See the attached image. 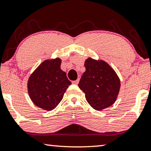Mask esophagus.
<instances>
[{"label":"esophagus","instance_id":"1","mask_svg":"<svg viewBox=\"0 0 151 151\" xmlns=\"http://www.w3.org/2000/svg\"><path fill=\"white\" fill-rule=\"evenodd\" d=\"M79 83V78L77 79V80H76L75 81H73V83L75 84H78Z\"/></svg>","mask_w":151,"mask_h":151}]
</instances>
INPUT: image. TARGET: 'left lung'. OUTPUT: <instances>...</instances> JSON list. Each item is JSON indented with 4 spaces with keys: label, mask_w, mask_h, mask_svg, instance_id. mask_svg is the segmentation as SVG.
<instances>
[{
    "label": "left lung",
    "mask_w": 151,
    "mask_h": 151,
    "mask_svg": "<svg viewBox=\"0 0 151 151\" xmlns=\"http://www.w3.org/2000/svg\"><path fill=\"white\" fill-rule=\"evenodd\" d=\"M86 71L78 83V87L92 108L101 111L114 104L119 94V78L106 62L88 58L84 63Z\"/></svg>",
    "instance_id": "obj_1"
}]
</instances>
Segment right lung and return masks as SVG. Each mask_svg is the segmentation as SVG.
<instances>
[{
	"mask_svg": "<svg viewBox=\"0 0 151 151\" xmlns=\"http://www.w3.org/2000/svg\"><path fill=\"white\" fill-rule=\"evenodd\" d=\"M61 59L56 58L42 62L28 81L30 99L35 106L47 111L56 108L71 84L66 73L61 69Z\"/></svg>",
	"mask_w": 151,
	"mask_h": 151,
	"instance_id": "add662e5",
	"label": "right lung"
}]
</instances>
